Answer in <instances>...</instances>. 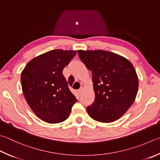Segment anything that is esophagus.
Returning <instances> with one entry per match:
<instances>
[{
    "mask_svg": "<svg viewBox=\"0 0 160 160\" xmlns=\"http://www.w3.org/2000/svg\"><path fill=\"white\" fill-rule=\"evenodd\" d=\"M84 89H84V88H82H82H80V89L78 90V94H82V92H83V91H84Z\"/></svg>",
    "mask_w": 160,
    "mask_h": 160,
    "instance_id": "1",
    "label": "esophagus"
}]
</instances>
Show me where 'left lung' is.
<instances>
[{"label": "left lung", "mask_w": 160, "mask_h": 160, "mask_svg": "<svg viewBox=\"0 0 160 160\" xmlns=\"http://www.w3.org/2000/svg\"><path fill=\"white\" fill-rule=\"evenodd\" d=\"M81 61L92 72L95 98L87 111L94 120L109 123L120 119L135 101L138 79L128 59L106 50H78Z\"/></svg>", "instance_id": "left-lung-1"}]
</instances>
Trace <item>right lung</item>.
Segmentation results:
<instances>
[{
  "instance_id": "obj_1",
  "label": "right lung",
  "mask_w": 160,
  "mask_h": 160,
  "mask_svg": "<svg viewBox=\"0 0 160 160\" xmlns=\"http://www.w3.org/2000/svg\"><path fill=\"white\" fill-rule=\"evenodd\" d=\"M77 53L75 50H53L33 58L21 74L22 91L38 118L55 124L67 119L78 100L68 86L72 82L63 69Z\"/></svg>"
}]
</instances>
